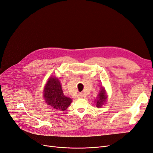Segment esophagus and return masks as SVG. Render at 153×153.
<instances>
[{"label": "esophagus", "mask_w": 153, "mask_h": 153, "mask_svg": "<svg viewBox=\"0 0 153 153\" xmlns=\"http://www.w3.org/2000/svg\"><path fill=\"white\" fill-rule=\"evenodd\" d=\"M82 97H83V94H82V93H81V92L78 93V94H77V98L81 99V98H82Z\"/></svg>", "instance_id": "1"}]
</instances>
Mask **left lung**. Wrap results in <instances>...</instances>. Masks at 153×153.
<instances>
[{"mask_svg": "<svg viewBox=\"0 0 153 153\" xmlns=\"http://www.w3.org/2000/svg\"><path fill=\"white\" fill-rule=\"evenodd\" d=\"M106 99H107V95H106V92L105 89L103 87L101 88L100 92L98 94V97L96 99V105L97 108H101L102 105L105 103Z\"/></svg>", "mask_w": 153, "mask_h": 153, "instance_id": "left-lung-1", "label": "left lung"}]
</instances>
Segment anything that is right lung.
<instances>
[{
    "label": "right lung",
    "instance_id": "add662e5",
    "mask_svg": "<svg viewBox=\"0 0 153 153\" xmlns=\"http://www.w3.org/2000/svg\"><path fill=\"white\" fill-rule=\"evenodd\" d=\"M43 96L48 105L57 110L64 111L72 102V99L64 96L60 81L57 77L49 78L43 91Z\"/></svg>",
    "mask_w": 153,
    "mask_h": 153
}]
</instances>
